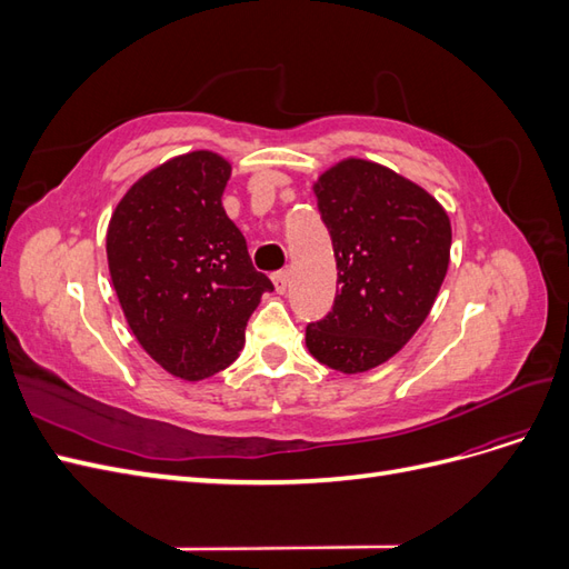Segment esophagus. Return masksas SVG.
Instances as JSON below:
<instances>
[{"mask_svg":"<svg viewBox=\"0 0 569 569\" xmlns=\"http://www.w3.org/2000/svg\"><path fill=\"white\" fill-rule=\"evenodd\" d=\"M272 284L278 289V295H284L287 287H289V272L280 270V272H272Z\"/></svg>","mask_w":569,"mask_h":569,"instance_id":"esophagus-1","label":"esophagus"}]
</instances>
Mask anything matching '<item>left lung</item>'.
<instances>
[{
	"mask_svg": "<svg viewBox=\"0 0 569 569\" xmlns=\"http://www.w3.org/2000/svg\"><path fill=\"white\" fill-rule=\"evenodd\" d=\"M337 258L332 313L306 327V349L343 375L399 353L432 311L451 261V218L412 180L349 157L313 182Z\"/></svg>",
	"mask_w": 569,
	"mask_h": 569,
	"instance_id": "1",
	"label": "left lung"
}]
</instances>
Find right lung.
Here are the masks:
<instances>
[{"label":"right lung","instance_id":"obj_1","mask_svg":"<svg viewBox=\"0 0 569 569\" xmlns=\"http://www.w3.org/2000/svg\"><path fill=\"white\" fill-rule=\"evenodd\" d=\"M232 166L211 149L180 153L132 182L107 230L109 272L140 347L184 382L226 370L272 282L222 209Z\"/></svg>","mask_w":569,"mask_h":569}]
</instances>
